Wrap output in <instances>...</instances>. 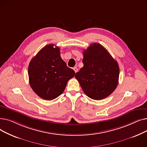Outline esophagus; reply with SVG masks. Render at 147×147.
Returning a JSON list of instances; mask_svg holds the SVG:
<instances>
[{"label":"esophagus","mask_w":147,"mask_h":147,"mask_svg":"<svg viewBox=\"0 0 147 147\" xmlns=\"http://www.w3.org/2000/svg\"><path fill=\"white\" fill-rule=\"evenodd\" d=\"M73 69V70L74 71V72H75V73H77V72H78V68H77V67H74Z\"/></svg>","instance_id":"34e87169"}]
</instances>
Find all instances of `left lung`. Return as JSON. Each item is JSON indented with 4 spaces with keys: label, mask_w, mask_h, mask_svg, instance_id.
<instances>
[{
    "label": "left lung",
    "mask_w": 147,
    "mask_h": 147,
    "mask_svg": "<svg viewBox=\"0 0 147 147\" xmlns=\"http://www.w3.org/2000/svg\"><path fill=\"white\" fill-rule=\"evenodd\" d=\"M84 66L76 73V79L83 92L92 99L101 100L117 88L119 66L110 53L98 43L91 44L83 52Z\"/></svg>",
    "instance_id": "8db88e82"
}]
</instances>
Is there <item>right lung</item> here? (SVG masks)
I'll use <instances>...</instances> for the list:
<instances>
[{"label": "right lung", "mask_w": 147, "mask_h": 147, "mask_svg": "<svg viewBox=\"0 0 147 147\" xmlns=\"http://www.w3.org/2000/svg\"><path fill=\"white\" fill-rule=\"evenodd\" d=\"M45 46L30 62L29 83L35 93L43 99H55L63 93L67 82L74 76L60 56L59 47Z\"/></svg>", "instance_id": "obj_1"}]
</instances>
